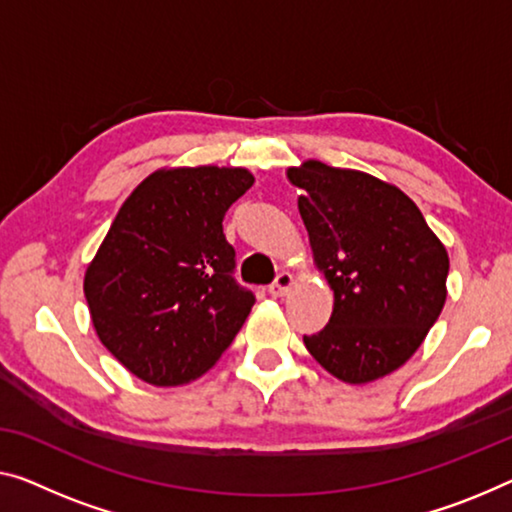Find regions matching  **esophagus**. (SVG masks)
Wrapping results in <instances>:
<instances>
[{
  "label": "esophagus",
  "instance_id": "34e87169",
  "mask_svg": "<svg viewBox=\"0 0 512 512\" xmlns=\"http://www.w3.org/2000/svg\"><path fill=\"white\" fill-rule=\"evenodd\" d=\"M292 287H294V276L289 271H282V273H278V278L269 285V294L278 299V296H285Z\"/></svg>",
  "mask_w": 512,
  "mask_h": 512
}]
</instances>
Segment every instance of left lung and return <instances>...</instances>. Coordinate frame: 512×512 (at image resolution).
Returning <instances> with one entry per match:
<instances>
[{
    "instance_id": "obj_1",
    "label": "left lung",
    "mask_w": 512,
    "mask_h": 512,
    "mask_svg": "<svg viewBox=\"0 0 512 512\" xmlns=\"http://www.w3.org/2000/svg\"><path fill=\"white\" fill-rule=\"evenodd\" d=\"M287 179L312 259L333 289L329 324L305 349L345 384L391 375L423 345L446 303L448 253L421 209L372 174L305 160Z\"/></svg>"
}]
</instances>
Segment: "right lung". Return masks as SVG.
<instances>
[{
	"mask_svg": "<svg viewBox=\"0 0 512 512\" xmlns=\"http://www.w3.org/2000/svg\"><path fill=\"white\" fill-rule=\"evenodd\" d=\"M253 183L246 167H160L121 204L85 299L98 340L137 379L202 377L246 322L255 296L232 278L223 218Z\"/></svg>",
	"mask_w": 512,
	"mask_h": 512,
	"instance_id": "right-lung-1",
	"label": "right lung"
}]
</instances>
